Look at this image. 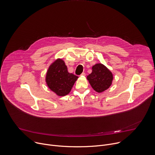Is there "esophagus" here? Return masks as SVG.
<instances>
[{
	"instance_id": "obj_1",
	"label": "esophagus",
	"mask_w": 155,
	"mask_h": 155,
	"mask_svg": "<svg viewBox=\"0 0 155 155\" xmlns=\"http://www.w3.org/2000/svg\"><path fill=\"white\" fill-rule=\"evenodd\" d=\"M80 75H81V76H83V77H84V76H85V75H86V74H85L84 72H83V73H82V74H81Z\"/></svg>"
}]
</instances>
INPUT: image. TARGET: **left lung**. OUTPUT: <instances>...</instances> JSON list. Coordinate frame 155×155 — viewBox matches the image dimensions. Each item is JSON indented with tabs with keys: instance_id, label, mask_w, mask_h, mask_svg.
Listing matches in <instances>:
<instances>
[{
	"instance_id": "obj_1",
	"label": "left lung",
	"mask_w": 155,
	"mask_h": 155,
	"mask_svg": "<svg viewBox=\"0 0 155 155\" xmlns=\"http://www.w3.org/2000/svg\"><path fill=\"white\" fill-rule=\"evenodd\" d=\"M92 69V73L87 76V79L94 90L100 93L108 89L113 80L112 72L101 63L95 64Z\"/></svg>"
}]
</instances>
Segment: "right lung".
<instances>
[{"mask_svg":"<svg viewBox=\"0 0 155 155\" xmlns=\"http://www.w3.org/2000/svg\"><path fill=\"white\" fill-rule=\"evenodd\" d=\"M78 77L68 72L64 61L57 59L51 64L47 72L45 81L50 90L57 95L64 96L71 91Z\"/></svg>","mask_w":155,"mask_h":155,"instance_id":"add662e5","label":"right lung"}]
</instances>
